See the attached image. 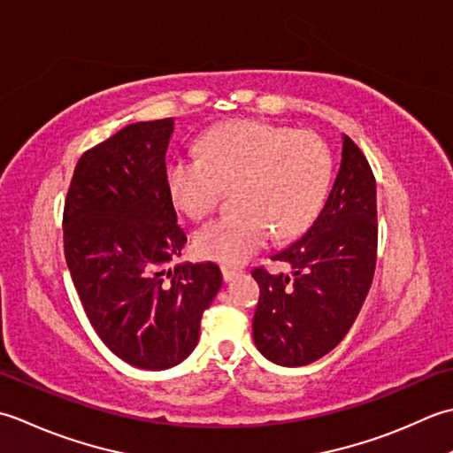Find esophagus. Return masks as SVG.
<instances>
[{
    "label": "esophagus",
    "instance_id": "34e87169",
    "mask_svg": "<svg viewBox=\"0 0 453 453\" xmlns=\"http://www.w3.org/2000/svg\"><path fill=\"white\" fill-rule=\"evenodd\" d=\"M240 273H242V272L236 270V267H228V265H223V278H225V281H233L234 278H238Z\"/></svg>",
    "mask_w": 453,
    "mask_h": 453
}]
</instances>
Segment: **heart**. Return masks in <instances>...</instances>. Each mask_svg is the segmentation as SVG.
I'll return each mask as SVG.
<instances>
[{"label": "heart", "instance_id": "b5f03b06", "mask_svg": "<svg viewBox=\"0 0 453 453\" xmlns=\"http://www.w3.org/2000/svg\"><path fill=\"white\" fill-rule=\"evenodd\" d=\"M332 154L315 133L262 123L234 121L215 127L201 142L199 158H175L165 172L170 197L183 213H211L225 189L234 188L233 215L197 228L203 257L236 265L267 244L275 233H303L325 203Z\"/></svg>", "mask_w": 453, "mask_h": 453}]
</instances>
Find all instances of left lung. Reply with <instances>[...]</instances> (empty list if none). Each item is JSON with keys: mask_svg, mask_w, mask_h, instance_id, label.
I'll list each match as a JSON object with an SVG mask.
<instances>
[{"mask_svg": "<svg viewBox=\"0 0 453 453\" xmlns=\"http://www.w3.org/2000/svg\"><path fill=\"white\" fill-rule=\"evenodd\" d=\"M272 260L291 273L252 272L260 285L256 348L285 367L317 362L352 328L377 260L375 178L349 136H342V162L315 223Z\"/></svg>", "mask_w": 453, "mask_h": 453, "instance_id": "obj_1", "label": "left lung"}]
</instances>
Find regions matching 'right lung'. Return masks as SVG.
<instances>
[{"mask_svg":"<svg viewBox=\"0 0 453 453\" xmlns=\"http://www.w3.org/2000/svg\"><path fill=\"white\" fill-rule=\"evenodd\" d=\"M173 119L133 123L81 154L64 203V254L104 344L141 369H168L197 346L223 273L178 264L188 236L165 181Z\"/></svg>","mask_w":453,"mask_h":453,"instance_id":"obj_1","label":"right lung"}]
</instances>
